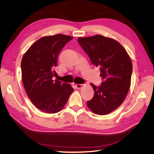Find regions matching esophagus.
I'll list each match as a JSON object with an SVG mask.
<instances>
[{
	"mask_svg": "<svg viewBox=\"0 0 154 154\" xmlns=\"http://www.w3.org/2000/svg\"><path fill=\"white\" fill-rule=\"evenodd\" d=\"M82 86H83V84H76V87L77 88H80L82 87Z\"/></svg>",
	"mask_w": 154,
	"mask_h": 154,
	"instance_id": "esophagus-1",
	"label": "esophagus"
}]
</instances>
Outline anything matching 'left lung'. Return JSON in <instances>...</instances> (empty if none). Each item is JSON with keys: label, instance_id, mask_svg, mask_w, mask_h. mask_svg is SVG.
<instances>
[{"label": "left lung", "instance_id": "8db88e82", "mask_svg": "<svg viewBox=\"0 0 154 154\" xmlns=\"http://www.w3.org/2000/svg\"><path fill=\"white\" fill-rule=\"evenodd\" d=\"M78 42L95 66L100 67L103 82L99 87L91 83L94 91L87 101L96 114L106 115L122 104L131 83L132 64L127 52L118 42L100 35L78 38Z\"/></svg>", "mask_w": 154, "mask_h": 154}]
</instances>
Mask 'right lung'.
<instances>
[{"label":"right lung","mask_w":154,"mask_h":154,"mask_svg":"<svg viewBox=\"0 0 154 154\" xmlns=\"http://www.w3.org/2000/svg\"><path fill=\"white\" fill-rule=\"evenodd\" d=\"M73 37L57 34L42 37L23 56L21 62L22 82L27 96L37 109L54 114L67 103L74 89L70 84L53 77L57 58L63 48Z\"/></svg>","instance_id":"obj_1"}]
</instances>
